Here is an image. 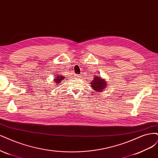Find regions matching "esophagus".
Masks as SVG:
<instances>
[{
    "label": "esophagus",
    "instance_id": "34e87169",
    "mask_svg": "<svg viewBox=\"0 0 158 158\" xmlns=\"http://www.w3.org/2000/svg\"><path fill=\"white\" fill-rule=\"evenodd\" d=\"M75 77L77 79H79L81 77V75H75Z\"/></svg>",
    "mask_w": 158,
    "mask_h": 158
}]
</instances>
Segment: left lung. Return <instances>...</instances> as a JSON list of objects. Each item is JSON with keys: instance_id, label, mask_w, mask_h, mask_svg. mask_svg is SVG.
I'll return each instance as SVG.
<instances>
[{"instance_id": "8db88e82", "label": "left lung", "mask_w": 158, "mask_h": 158, "mask_svg": "<svg viewBox=\"0 0 158 158\" xmlns=\"http://www.w3.org/2000/svg\"><path fill=\"white\" fill-rule=\"evenodd\" d=\"M91 86L96 92H102L104 91V89L106 88L107 82L104 79H102L99 76L96 75L93 78V80L90 82Z\"/></svg>"}]
</instances>
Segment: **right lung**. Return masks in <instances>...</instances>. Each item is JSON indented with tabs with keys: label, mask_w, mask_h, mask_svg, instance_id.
<instances>
[{
	"label": "right lung",
	"mask_w": 158,
	"mask_h": 158,
	"mask_svg": "<svg viewBox=\"0 0 158 158\" xmlns=\"http://www.w3.org/2000/svg\"><path fill=\"white\" fill-rule=\"evenodd\" d=\"M64 79H65L64 75H57V77L54 79V81L55 82V83L59 84V83H61V81H62V80H64Z\"/></svg>",
	"instance_id": "obj_1"
}]
</instances>
